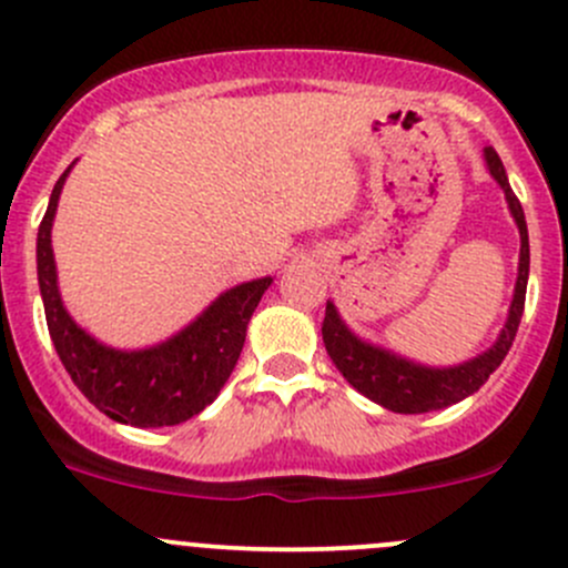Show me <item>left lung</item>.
I'll use <instances>...</instances> for the list:
<instances>
[{
    "instance_id": "obj_1",
    "label": "left lung",
    "mask_w": 568,
    "mask_h": 568,
    "mask_svg": "<svg viewBox=\"0 0 568 568\" xmlns=\"http://www.w3.org/2000/svg\"><path fill=\"white\" fill-rule=\"evenodd\" d=\"M486 168H489L491 178L503 186L508 200V209H511L514 222L519 227V274H517V288H514L511 311H508V321L503 326L500 337L495 341V346L486 348L484 354H478L469 363L454 365V368H428V365L412 363V359L398 357V354L387 352V348L371 346V343L359 341L343 318L337 316L335 305L326 302L324 313V326H321V335H324L326 354L332 357L335 368L341 371L343 379L354 387L357 393H363L365 398L376 400L385 409L400 412V415H420V412H434L445 409L450 404H459L462 398L480 390L486 379H489L491 371H497V365L506 359L508 348H511L514 337H517L519 321H523L525 311V291H528V272H530V244H528V225H525V211L519 205L517 194L508 186L506 168H503L500 156H497L495 148H484Z\"/></svg>"
}]
</instances>
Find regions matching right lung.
Instances as JSON below:
<instances>
[{
    "instance_id": "1",
    "label": "right lung",
    "mask_w": 568,
    "mask_h": 568,
    "mask_svg": "<svg viewBox=\"0 0 568 568\" xmlns=\"http://www.w3.org/2000/svg\"><path fill=\"white\" fill-rule=\"evenodd\" d=\"M71 168L51 189L49 209L38 227V283L51 341L73 385L106 417L136 428L178 426L200 415L225 387L242 354L252 313L272 277L220 294L192 324L159 346L140 352L104 346L68 316L57 288L51 222Z\"/></svg>"
}]
</instances>
